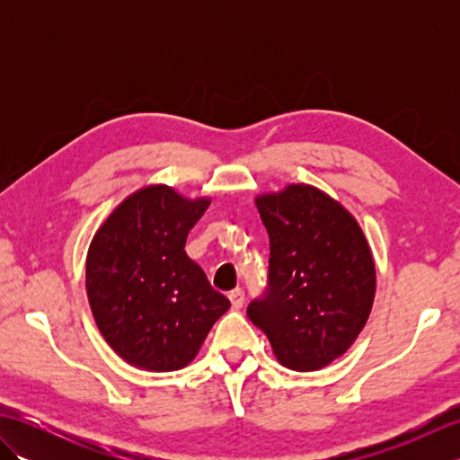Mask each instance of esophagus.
Instances as JSON below:
<instances>
[{
    "label": "esophagus",
    "mask_w": 460,
    "mask_h": 460,
    "mask_svg": "<svg viewBox=\"0 0 460 460\" xmlns=\"http://www.w3.org/2000/svg\"><path fill=\"white\" fill-rule=\"evenodd\" d=\"M229 300H231V306L233 310H239L243 306V302H245V292H243L241 288H235L229 292Z\"/></svg>",
    "instance_id": "34e87169"
}]
</instances>
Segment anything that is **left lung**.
I'll return each instance as SVG.
<instances>
[{
	"label": "left lung",
	"instance_id": "1",
	"mask_svg": "<svg viewBox=\"0 0 460 460\" xmlns=\"http://www.w3.org/2000/svg\"><path fill=\"white\" fill-rule=\"evenodd\" d=\"M270 239L269 290L247 316L288 369L314 371L344 356L376 298V261L344 205L308 183L261 193Z\"/></svg>",
	"mask_w": 460,
	"mask_h": 460
}]
</instances>
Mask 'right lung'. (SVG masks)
<instances>
[{
    "instance_id": "right-lung-1",
    "label": "right lung",
    "mask_w": 460,
    "mask_h": 460,
    "mask_svg": "<svg viewBox=\"0 0 460 460\" xmlns=\"http://www.w3.org/2000/svg\"><path fill=\"white\" fill-rule=\"evenodd\" d=\"M211 198L150 183L122 199L86 252V296L96 326L126 364L181 369L198 356L231 302L185 252Z\"/></svg>"
}]
</instances>
